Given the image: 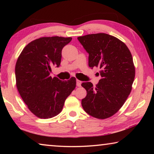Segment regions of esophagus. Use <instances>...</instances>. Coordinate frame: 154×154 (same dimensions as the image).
Returning <instances> with one entry per match:
<instances>
[{
    "label": "esophagus",
    "instance_id": "34e87169",
    "mask_svg": "<svg viewBox=\"0 0 154 154\" xmlns=\"http://www.w3.org/2000/svg\"><path fill=\"white\" fill-rule=\"evenodd\" d=\"M81 84H82V82H81V81H79V80L77 79V86L80 87Z\"/></svg>",
    "mask_w": 154,
    "mask_h": 154
}]
</instances>
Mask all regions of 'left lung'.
<instances>
[{"label":"left lung","instance_id":"1","mask_svg":"<svg viewBox=\"0 0 154 154\" xmlns=\"http://www.w3.org/2000/svg\"><path fill=\"white\" fill-rule=\"evenodd\" d=\"M77 39L89 54V66L98 67L101 76L95 87L91 82L82 83L87 91L82 100L83 108L94 118H110L123 106L132 90L135 77L132 54L124 43L105 33L79 36Z\"/></svg>","mask_w":154,"mask_h":154}]
</instances>
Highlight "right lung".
I'll use <instances>...</instances> for the list:
<instances>
[{"label":"right lung","instance_id":"add662e5","mask_svg":"<svg viewBox=\"0 0 154 154\" xmlns=\"http://www.w3.org/2000/svg\"><path fill=\"white\" fill-rule=\"evenodd\" d=\"M71 37H41L25 47L15 64L18 92L28 108L38 118L55 117L76 87V79L61 81L50 76L52 66L59 67L62 50Z\"/></svg>","mask_w":154,"mask_h":154}]
</instances>
